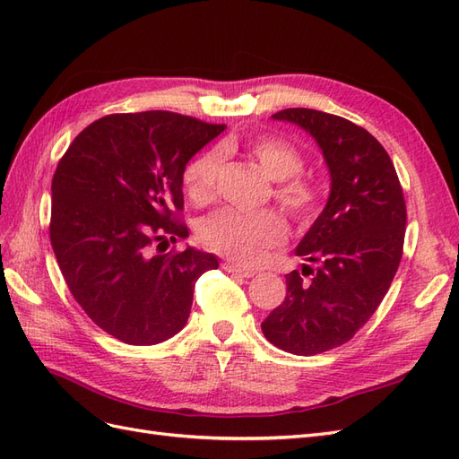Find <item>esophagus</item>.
I'll list each match as a JSON object with an SVG mask.
<instances>
[{
    "label": "esophagus",
    "instance_id": "obj_1",
    "mask_svg": "<svg viewBox=\"0 0 459 459\" xmlns=\"http://www.w3.org/2000/svg\"><path fill=\"white\" fill-rule=\"evenodd\" d=\"M226 272H230V273H235V275H241V277H253V275H256V272L255 270H251V268H243V266H239V264H233V262H226L224 266Z\"/></svg>",
    "mask_w": 459,
    "mask_h": 459
}]
</instances>
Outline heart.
<instances>
[{
    "label": "heart",
    "instance_id": "1",
    "mask_svg": "<svg viewBox=\"0 0 459 459\" xmlns=\"http://www.w3.org/2000/svg\"><path fill=\"white\" fill-rule=\"evenodd\" d=\"M248 155L266 178L280 184L275 197L287 211L300 218L314 214L319 189L310 179L299 176L304 170V155L293 143L280 137H260L248 145ZM220 162V151L212 149L187 164L184 184L191 199L204 201L211 197ZM285 233V221L270 211L241 212L235 208H221L203 218L199 224V239L204 247L243 264L256 262L264 248L281 243Z\"/></svg>",
    "mask_w": 459,
    "mask_h": 459
}]
</instances>
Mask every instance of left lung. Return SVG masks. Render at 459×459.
I'll return each mask as SVG.
<instances>
[{"label": "left lung", "instance_id": "left-lung-1", "mask_svg": "<svg viewBox=\"0 0 459 459\" xmlns=\"http://www.w3.org/2000/svg\"><path fill=\"white\" fill-rule=\"evenodd\" d=\"M272 120L307 132L331 179L324 211L295 248L311 281L287 273L285 300L262 322L277 349L314 356L351 341L377 310L402 258L406 203L391 157L368 130L314 108H285Z\"/></svg>", "mask_w": 459, "mask_h": 459}]
</instances>
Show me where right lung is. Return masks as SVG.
Here are the masks:
<instances>
[{
	"label": "right lung",
	"instance_id": "1",
	"mask_svg": "<svg viewBox=\"0 0 459 459\" xmlns=\"http://www.w3.org/2000/svg\"><path fill=\"white\" fill-rule=\"evenodd\" d=\"M224 130L166 110L110 115L80 132L55 170V258L76 302L115 339L147 346L176 335L195 281L218 268L199 248L151 255V245L189 235L172 218L186 166Z\"/></svg>",
	"mask_w": 459,
	"mask_h": 459
}]
</instances>
